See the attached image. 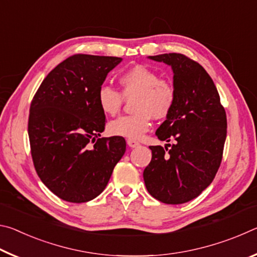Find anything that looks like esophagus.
Returning a JSON list of instances; mask_svg holds the SVG:
<instances>
[{
	"label": "esophagus",
	"mask_w": 257,
	"mask_h": 257,
	"mask_svg": "<svg viewBox=\"0 0 257 257\" xmlns=\"http://www.w3.org/2000/svg\"><path fill=\"white\" fill-rule=\"evenodd\" d=\"M127 144L129 147H132V149L139 146V143L137 141H135V139H127Z\"/></svg>",
	"instance_id": "esophagus-1"
}]
</instances>
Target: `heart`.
<instances>
[{
	"instance_id": "obj_1",
	"label": "heart",
	"mask_w": 257,
	"mask_h": 257,
	"mask_svg": "<svg viewBox=\"0 0 257 257\" xmlns=\"http://www.w3.org/2000/svg\"><path fill=\"white\" fill-rule=\"evenodd\" d=\"M120 93L108 86L99 87L98 107L104 114L114 116L120 113L124 99L133 101L134 114L120 116L108 123V133L113 136L129 139L141 138L149 132L152 116L165 118L175 105L177 92L173 82L160 78L158 72L145 66L132 67L118 78Z\"/></svg>"
}]
</instances>
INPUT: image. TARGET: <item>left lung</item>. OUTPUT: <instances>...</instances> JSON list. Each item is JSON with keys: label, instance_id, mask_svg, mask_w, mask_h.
<instances>
[{"label": "left lung", "instance_id": "8db88e82", "mask_svg": "<svg viewBox=\"0 0 257 257\" xmlns=\"http://www.w3.org/2000/svg\"><path fill=\"white\" fill-rule=\"evenodd\" d=\"M150 59L173 70L176 102L156 136L176 144L171 149L150 146L152 160L143 176L158 201L182 204L196 198L214 179L222 161L227 115L212 78L196 61L180 53Z\"/></svg>", "mask_w": 257, "mask_h": 257}]
</instances>
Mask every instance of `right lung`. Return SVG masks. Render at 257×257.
Returning <instances> with one entry per match:
<instances>
[{"mask_svg":"<svg viewBox=\"0 0 257 257\" xmlns=\"http://www.w3.org/2000/svg\"><path fill=\"white\" fill-rule=\"evenodd\" d=\"M116 56L75 54L56 66L34 95L28 136L35 170L61 199L85 203L105 189L125 152L123 137H102L97 92Z\"/></svg>","mask_w":257,"mask_h":257,"instance_id":"right-lung-1","label":"right lung"}]
</instances>
